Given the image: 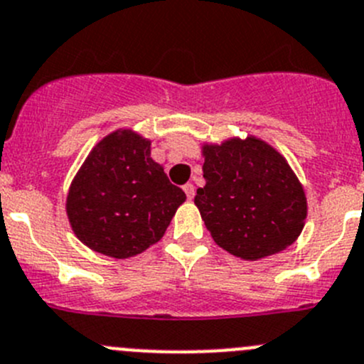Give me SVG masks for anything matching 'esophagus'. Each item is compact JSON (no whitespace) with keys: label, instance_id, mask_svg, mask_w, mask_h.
<instances>
[{"label":"esophagus","instance_id":"1","mask_svg":"<svg viewBox=\"0 0 364 364\" xmlns=\"http://www.w3.org/2000/svg\"><path fill=\"white\" fill-rule=\"evenodd\" d=\"M183 190H185V193L188 199H193V196H196V186H193L192 183H186V185L183 186Z\"/></svg>","mask_w":364,"mask_h":364}]
</instances>
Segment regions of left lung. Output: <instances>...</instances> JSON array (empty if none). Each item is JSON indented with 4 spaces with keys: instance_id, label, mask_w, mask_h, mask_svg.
Returning <instances> with one entry per match:
<instances>
[{
    "instance_id": "1",
    "label": "left lung",
    "mask_w": 364,
    "mask_h": 364,
    "mask_svg": "<svg viewBox=\"0 0 364 364\" xmlns=\"http://www.w3.org/2000/svg\"><path fill=\"white\" fill-rule=\"evenodd\" d=\"M204 179L193 199L218 247L247 261L290 247L304 228L308 203L281 153L256 136L204 144Z\"/></svg>"
}]
</instances>
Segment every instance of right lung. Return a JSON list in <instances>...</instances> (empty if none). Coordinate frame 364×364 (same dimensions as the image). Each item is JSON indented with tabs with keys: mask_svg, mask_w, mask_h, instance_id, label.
Masks as SVG:
<instances>
[{
	"mask_svg": "<svg viewBox=\"0 0 364 364\" xmlns=\"http://www.w3.org/2000/svg\"><path fill=\"white\" fill-rule=\"evenodd\" d=\"M186 196L132 129L105 136L74 176L67 217L74 235L105 256H136L161 240Z\"/></svg>",
	"mask_w": 364,
	"mask_h": 364,
	"instance_id": "add662e5",
	"label": "right lung"
}]
</instances>
